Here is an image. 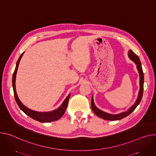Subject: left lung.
Wrapping results in <instances>:
<instances>
[{"mask_svg": "<svg viewBox=\"0 0 156 156\" xmlns=\"http://www.w3.org/2000/svg\"><path fill=\"white\" fill-rule=\"evenodd\" d=\"M128 57L129 58L135 63V64L136 65V67L137 69L138 70L139 74H140V91H139V93H138V98L135 102V103L134 104V105H133L131 107H129V108L126 111V112H122L120 114H108L107 112H103L101 110L99 109L98 108H97L94 104V99H93V97L92 96V99H91V108L93 110V111L94 112V113L98 116L99 117L103 119L104 120H121L126 117H127L128 115H129L133 110H134L136 107L139 105V104L140 103L142 97H143V86H144V73L143 72V69H142V66H141V61L140 60V58L138 57V56L135 54L134 52H133L131 50H129V52H128Z\"/></svg>", "mask_w": 156, "mask_h": 156, "instance_id": "obj_1", "label": "left lung"}]
</instances>
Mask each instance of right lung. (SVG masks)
Listing matches in <instances>:
<instances>
[{"label":"right lung","instance_id":"add662e5","mask_svg":"<svg viewBox=\"0 0 156 156\" xmlns=\"http://www.w3.org/2000/svg\"><path fill=\"white\" fill-rule=\"evenodd\" d=\"M24 52L22 53L21 55L20 56L16 64V67L15 69V71L13 74L12 76V86H13V93H14V96L16 100V102L20 108V109L23 111V112L26 114L27 115L32 118L33 119L42 122V123H47V122H54L55 120H58L60 119L63 115L64 114L66 107H67L69 100L70 96V94H69L67 97L66 98V99L64 100L63 103L62 104L61 106L59 107L58 108L51 111V112H37V111H34L33 110H31L27 107L25 105H24L23 104L21 103V102L20 101L16 92V89H15V80H16V75L18 70V67L19 65L20 61L23 56Z\"/></svg>","mask_w":156,"mask_h":156}]
</instances>
